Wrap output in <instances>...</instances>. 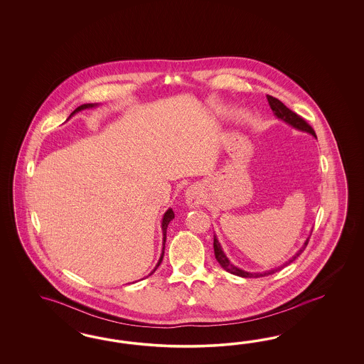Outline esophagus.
I'll return each instance as SVG.
<instances>
[{"label":"esophagus","mask_w":364,"mask_h":364,"mask_svg":"<svg viewBox=\"0 0 364 364\" xmlns=\"http://www.w3.org/2000/svg\"><path fill=\"white\" fill-rule=\"evenodd\" d=\"M186 200L189 207H198L201 204V195L196 187H189L186 192Z\"/></svg>","instance_id":"obj_1"}]
</instances>
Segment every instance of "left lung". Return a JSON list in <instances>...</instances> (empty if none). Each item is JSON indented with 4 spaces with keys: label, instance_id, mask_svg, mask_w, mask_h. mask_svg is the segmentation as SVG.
<instances>
[{
    "label": "left lung",
    "instance_id": "left-lung-1",
    "mask_svg": "<svg viewBox=\"0 0 364 364\" xmlns=\"http://www.w3.org/2000/svg\"><path fill=\"white\" fill-rule=\"evenodd\" d=\"M267 100H268V104H269L271 109H272L274 114H275L277 119L286 122L287 124H289L291 127L296 128V129L301 131V132H307L316 137V134H315V131L312 129V127L309 125L307 122H306L303 117H300L299 114H296L295 112L288 109L280 100L275 99V97H272V96H269V95H267ZM309 237L304 242L303 247L299 250L298 252L292 256V259H289V260L286 262L282 267H276L274 269L264 271V272H247V271H244V269L237 268L236 265L232 264L231 262L228 260V257L223 252L220 242H219L216 236H213V250H215V257H216V260L219 262V264H220L227 272H230L232 275L242 276V277H262V276L272 275V274H275L277 271H280L282 268H284L287 264H289L291 262H294V260H295L298 256H300L301 252L306 250V247H307V244H309Z\"/></svg>",
    "mask_w": 364,
    "mask_h": 364
}]
</instances>
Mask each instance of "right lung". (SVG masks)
Segmentation results:
<instances>
[{"label":"right lung","mask_w":364,"mask_h":364,"mask_svg":"<svg viewBox=\"0 0 364 364\" xmlns=\"http://www.w3.org/2000/svg\"><path fill=\"white\" fill-rule=\"evenodd\" d=\"M97 104H82V105H80L78 108L73 110L72 113H70V116L69 117H72L75 113H77L80 110L87 109V108H93V107H96ZM175 219V213H173V210L172 208H169V210H166V213H164V216H163V221H161V230H163V252H161V256H160V259H159V262H157V264L154 267V271L149 274V275H152L154 271L157 269V267L161 264V260H163V256H164V250H166V228H168V224L171 223V220H173Z\"/></svg>","instance_id":"1"}]
</instances>
